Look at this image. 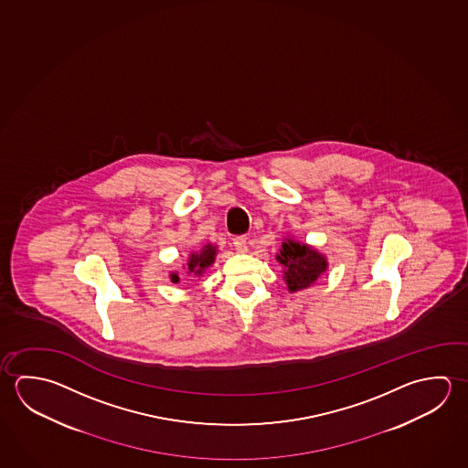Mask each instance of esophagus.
I'll use <instances>...</instances> for the list:
<instances>
[{
    "label": "esophagus",
    "mask_w": 468,
    "mask_h": 468,
    "mask_svg": "<svg viewBox=\"0 0 468 468\" xmlns=\"http://www.w3.org/2000/svg\"><path fill=\"white\" fill-rule=\"evenodd\" d=\"M233 245L237 248L238 253H246L248 251V238L245 235L233 238Z\"/></svg>",
    "instance_id": "34e87169"
}]
</instances>
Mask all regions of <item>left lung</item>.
<instances>
[{"label": "left lung", "instance_id": "left-lung-1", "mask_svg": "<svg viewBox=\"0 0 468 468\" xmlns=\"http://www.w3.org/2000/svg\"><path fill=\"white\" fill-rule=\"evenodd\" d=\"M278 260L284 266V281L289 292L303 291L312 286L322 272L327 271V258L320 254L315 248L295 241L289 237L282 241Z\"/></svg>", "mask_w": 468, "mask_h": 468}]
</instances>
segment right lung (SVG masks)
<instances>
[{
  "mask_svg": "<svg viewBox=\"0 0 468 468\" xmlns=\"http://www.w3.org/2000/svg\"><path fill=\"white\" fill-rule=\"evenodd\" d=\"M215 256H217V246L210 245V243L204 246L200 251L190 253L187 266H186V274L187 276L194 274L192 278L202 276L206 272L207 268H210L214 264ZM171 281H173L174 284H177L181 281V276L177 272H171Z\"/></svg>",
  "mask_w": 468,
  "mask_h": 468,
  "instance_id": "right-lung-1",
  "label": "right lung"
}]
</instances>
